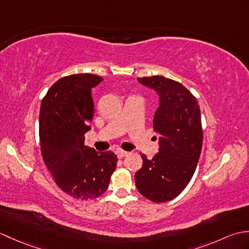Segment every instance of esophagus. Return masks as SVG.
Instances as JSON below:
<instances>
[{
	"mask_svg": "<svg viewBox=\"0 0 249 249\" xmlns=\"http://www.w3.org/2000/svg\"><path fill=\"white\" fill-rule=\"evenodd\" d=\"M128 154L127 151H124V150H119L116 151V155H118L119 158H122V157H125L126 155Z\"/></svg>",
	"mask_w": 249,
	"mask_h": 249,
	"instance_id": "1",
	"label": "esophagus"
}]
</instances>
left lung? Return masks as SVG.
Listing matches in <instances>:
<instances>
[{
    "mask_svg": "<svg viewBox=\"0 0 249 249\" xmlns=\"http://www.w3.org/2000/svg\"><path fill=\"white\" fill-rule=\"evenodd\" d=\"M160 96L153 124L160 140L157 154L135 174L138 192L153 202L170 201L192 179L202 149L203 133L197 99L182 83L162 76L138 78Z\"/></svg>",
    "mask_w": 249,
    "mask_h": 249,
    "instance_id": "left-lung-1",
    "label": "left lung"
}]
</instances>
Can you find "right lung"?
I'll list each match as a JSON object with an SVG mask.
<instances>
[{
    "label": "right lung",
    "instance_id": "obj_1",
    "mask_svg": "<svg viewBox=\"0 0 249 249\" xmlns=\"http://www.w3.org/2000/svg\"><path fill=\"white\" fill-rule=\"evenodd\" d=\"M102 81V77L91 73L63 77L49 89L40 106L44 161L57 186L78 200L104 194L118 162L113 152L98 153L84 145V134L93 121L92 89Z\"/></svg>",
    "mask_w": 249,
    "mask_h": 249
}]
</instances>
